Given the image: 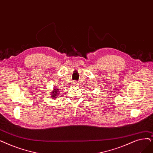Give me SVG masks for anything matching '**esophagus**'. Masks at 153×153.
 <instances>
[{
	"instance_id": "1",
	"label": "esophagus",
	"mask_w": 153,
	"mask_h": 153,
	"mask_svg": "<svg viewBox=\"0 0 153 153\" xmlns=\"http://www.w3.org/2000/svg\"><path fill=\"white\" fill-rule=\"evenodd\" d=\"M77 82H76V81L73 82V84H72L73 85H77Z\"/></svg>"
}]
</instances>
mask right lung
Wrapping results in <instances>:
<instances>
[{"label": "right lung", "instance_id": "right-lung-1", "mask_svg": "<svg viewBox=\"0 0 153 153\" xmlns=\"http://www.w3.org/2000/svg\"><path fill=\"white\" fill-rule=\"evenodd\" d=\"M59 89H54V91H53L52 93V95H51V97L54 99V98H56L59 95Z\"/></svg>", "mask_w": 153, "mask_h": 153}]
</instances>
